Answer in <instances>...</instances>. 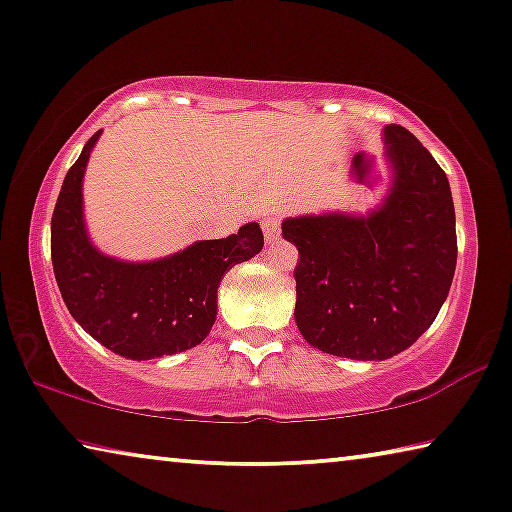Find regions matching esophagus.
Here are the masks:
<instances>
[{
    "label": "esophagus",
    "instance_id": "esophagus-1",
    "mask_svg": "<svg viewBox=\"0 0 512 512\" xmlns=\"http://www.w3.org/2000/svg\"><path fill=\"white\" fill-rule=\"evenodd\" d=\"M261 228H263V235H265V242H277L279 240V231H281V226H279V221L277 219H263V224H261Z\"/></svg>",
    "mask_w": 512,
    "mask_h": 512
}]
</instances>
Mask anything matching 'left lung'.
Returning <instances> with one entry per match:
<instances>
[{
  "label": "left lung",
  "instance_id": "left-lung-1",
  "mask_svg": "<svg viewBox=\"0 0 512 512\" xmlns=\"http://www.w3.org/2000/svg\"><path fill=\"white\" fill-rule=\"evenodd\" d=\"M392 180L367 217L286 219L298 247L295 323L318 351L351 360L402 353L434 323L457 265L448 177L411 131L385 127Z\"/></svg>",
  "mask_w": 512,
  "mask_h": 512
}]
</instances>
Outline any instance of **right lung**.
<instances>
[{
	"label": "right lung",
	"instance_id": "obj_1",
	"mask_svg": "<svg viewBox=\"0 0 512 512\" xmlns=\"http://www.w3.org/2000/svg\"><path fill=\"white\" fill-rule=\"evenodd\" d=\"M101 131L69 168L50 221V256L66 309L85 332L131 360L182 353L210 335L217 288L233 265L263 249L258 224L203 240L152 263H124L92 247L83 221V175Z\"/></svg>",
	"mask_w": 512,
	"mask_h": 512
}]
</instances>
